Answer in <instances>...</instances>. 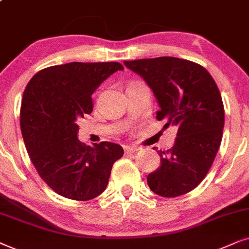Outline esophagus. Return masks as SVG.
I'll list each match as a JSON object with an SVG mask.
<instances>
[{
  "label": "esophagus",
  "mask_w": 249,
  "mask_h": 249,
  "mask_svg": "<svg viewBox=\"0 0 249 249\" xmlns=\"http://www.w3.org/2000/svg\"><path fill=\"white\" fill-rule=\"evenodd\" d=\"M138 150H140V148L133 147V145H125L124 147V151L126 152V154H130V152H137Z\"/></svg>",
  "instance_id": "1"
}]
</instances>
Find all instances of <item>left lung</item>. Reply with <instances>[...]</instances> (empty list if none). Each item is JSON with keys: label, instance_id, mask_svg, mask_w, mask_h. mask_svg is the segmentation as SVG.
<instances>
[{"label": "left lung", "instance_id": "1", "mask_svg": "<svg viewBox=\"0 0 249 249\" xmlns=\"http://www.w3.org/2000/svg\"><path fill=\"white\" fill-rule=\"evenodd\" d=\"M143 77L159 104L158 121L178 127L175 143L157 151L160 166L148 175L152 192L173 198L204 180L220 148L224 107L216 83L203 66L185 59L159 57L124 61Z\"/></svg>", "mask_w": 249, "mask_h": 249}]
</instances>
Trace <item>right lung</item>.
Returning a JSON list of instances; mask_svg holds the SVG:
<instances>
[{
  "mask_svg": "<svg viewBox=\"0 0 249 249\" xmlns=\"http://www.w3.org/2000/svg\"><path fill=\"white\" fill-rule=\"evenodd\" d=\"M124 67L119 62H69L36 72L26 86L20 128L42 180L62 197L93 199L105 191L112 165L124 155L111 142L90 147L77 139L76 119L93 110L91 95Z\"/></svg>",
  "mask_w": 249,
  "mask_h": 249,
  "instance_id": "add662e5",
  "label": "right lung"
}]
</instances>
